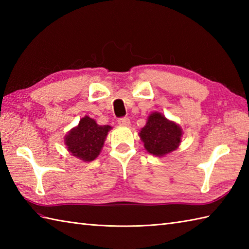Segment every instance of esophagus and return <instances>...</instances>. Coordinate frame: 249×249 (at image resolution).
Wrapping results in <instances>:
<instances>
[{
  "mask_svg": "<svg viewBox=\"0 0 249 249\" xmlns=\"http://www.w3.org/2000/svg\"><path fill=\"white\" fill-rule=\"evenodd\" d=\"M118 123H119V125H121V126H129V124H130V121H129V119L128 118H122V119H119V121H118Z\"/></svg>",
  "mask_w": 249,
  "mask_h": 249,
  "instance_id": "obj_1",
  "label": "esophagus"
}]
</instances>
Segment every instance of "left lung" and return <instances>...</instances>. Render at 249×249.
Wrapping results in <instances>:
<instances>
[{"mask_svg": "<svg viewBox=\"0 0 249 249\" xmlns=\"http://www.w3.org/2000/svg\"><path fill=\"white\" fill-rule=\"evenodd\" d=\"M182 136L181 126L157 111L149 115L145 126L139 133L144 149L157 157H163L178 150Z\"/></svg>", "mask_w": 249, "mask_h": 249, "instance_id": "obj_1", "label": "left lung"}]
</instances>
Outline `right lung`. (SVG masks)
<instances>
[{"label": "right lung", "mask_w": 249, "mask_h": 249, "mask_svg": "<svg viewBox=\"0 0 249 249\" xmlns=\"http://www.w3.org/2000/svg\"><path fill=\"white\" fill-rule=\"evenodd\" d=\"M109 125H98L89 115L83 116L76 127L64 137L67 151L82 161H92L102 152L109 130Z\"/></svg>", "instance_id": "1"}]
</instances>
